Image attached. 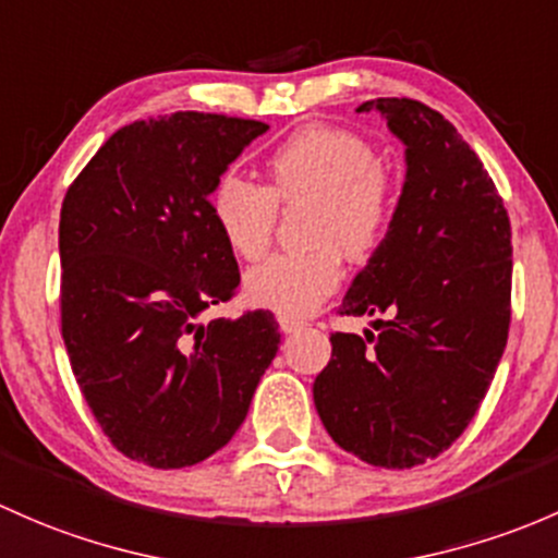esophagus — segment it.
I'll use <instances>...</instances> for the list:
<instances>
[{"label":"esophagus","mask_w":558,"mask_h":558,"mask_svg":"<svg viewBox=\"0 0 558 558\" xmlns=\"http://www.w3.org/2000/svg\"><path fill=\"white\" fill-rule=\"evenodd\" d=\"M303 325H306V322H303V319L287 317V314H279V330L281 332H298Z\"/></svg>","instance_id":"1"}]
</instances>
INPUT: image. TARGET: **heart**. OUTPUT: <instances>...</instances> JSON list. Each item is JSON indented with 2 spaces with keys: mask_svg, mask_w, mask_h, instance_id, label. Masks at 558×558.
Instances as JSON below:
<instances>
[{
  "mask_svg": "<svg viewBox=\"0 0 558 558\" xmlns=\"http://www.w3.org/2000/svg\"><path fill=\"white\" fill-rule=\"evenodd\" d=\"M268 185L222 174L209 211L226 244L244 260L268 250L279 204L306 206L303 241L308 250L281 252L244 277L246 298L287 317L314 312L341 284L347 257H367L395 217L398 185L363 136L330 125H306L268 155Z\"/></svg>",
  "mask_w": 558,
  "mask_h": 558,
  "instance_id": "1",
  "label": "heart"
}]
</instances>
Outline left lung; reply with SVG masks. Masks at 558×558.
<instances>
[{"label": "left lung", "mask_w": 558, "mask_h": 558, "mask_svg": "<svg viewBox=\"0 0 558 558\" xmlns=\"http://www.w3.org/2000/svg\"><path fill=\"white\" fill-rule=\"evenodd\" d=\"M405 145L387 236L338 314H387L365 336L332 332L314 405L343 451L405 470L444 453L478 411L508 343L513 246L481 158L440 112L373 99Z\"/></svg>", "instance_id": "left-lung-1"}]
</instances>
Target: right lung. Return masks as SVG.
I'll list each match as a JSON object with an SVG mask.
<instances>
[{
  "instance_id": "add662e5",
  "label": "right lung",
  "mask_w": 558,
  "mask_h": 558,
  "mask_svg": "<svg viewBox=\"0 0 558 558\" xmlns=\"http://www.w3.org/2000/svg\"><path fill=\"white\" fill-rule=\"evenodd\" d=\"M260 120L174 112L123 125L61 206V336L85 403L120 453L158 470L236 435L277 357L271 312L201 322L239 287L209 195Z\"/></svg>"
}]
</instances>
